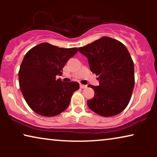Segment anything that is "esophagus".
Segmentation results:
<instances>
[{"instance_id":"34e87169","label":"esophagus","mask_w":157,"mask_h":157,"mask_svg":"<svg viewBox=\"0 0 157 157\" xmlns=\"http://www.w3.org/2000/svg\"><path fill=\"white\" fill-rule=\"evenodd\" d=\"M87 87V85H84V84H80V88L81 89H86Z\"/></svg>"}]
</instances>
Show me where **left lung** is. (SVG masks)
Segmentation results:
<instances>
[{
	"mask_svg": "<svg viewBox=\"0 0 157 157\" xmlns=\"http://www.w3.org/2000/svg\"><path fill=\"white\" fill-rule=\"evenodd\" d=\"M78 51L87 58L90 70L99 80L98 86L88 85L94 91L88 106L104 117L119 114L129 103L134 87V62L126 47L104 36Z\"/></svg>",
	"mask_w": 157,
	"mask_h": 157,
	"instance_id": "1",
	"label": "left lung"
}]
</instances>
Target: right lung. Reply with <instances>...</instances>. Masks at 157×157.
I'll use <instances>...</instances> for the list:
<instances>
[{
	"label": "right lung",
	"mask_w": 157,
	"mask_h": 157,
	"mask_svg": "<svg viewBox=\"0 0 157 157\" xmlns=\"http://www.w3.org/2000/svg\"><path fill=\"white\" fill-rule=\"evenodd\" d=\"M77 52V48H59L42 43L26 53L19 69V86L34 112L54 117L68 108L79 83L64 82L56 76H61L66 62Z\"/></svg>",
	"instance_id": "1"
}]
</instances>
